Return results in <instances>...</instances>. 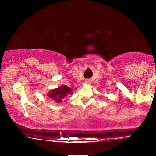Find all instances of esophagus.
Masks as SVG:
<instances>
[{
  "label": "esophagus",
  "instance_id": "obj_1",
  "mask_svg": "<svg viewBox=\"0 0 156 156\" xmlns=\"http://www.w3.org/2000/svg\"><path fill=\"white\" fill-rule=\"evenodd\" d=\"M91 83V81L90 79H86L85 80V84H90Z\"/></svg>",
  "mask_w": 156,
  "mask_h": 156
}]
</instances>
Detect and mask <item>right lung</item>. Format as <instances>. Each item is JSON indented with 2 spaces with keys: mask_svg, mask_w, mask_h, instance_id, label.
Masks as SVG:
<instances>
[{
  "mask_svg": "<svg viewBox=\"0 0 156 156\" xmlns=\"http://www.w3.org/2000/svg\"><path fill=\"white\" fill-rule=\"evenodd\" d=\"M72 91L70 87L66 85H62L61 87L53 89L50 90L48 96L50 99L54 100L56 103H62V99L65 98L69 94H72Z\"/></svg>",
  "mask_w": 156,
  "mask_h": 156,
  "instance_id": "obj_1",
  "label": "right lung"
}]
</instances>
